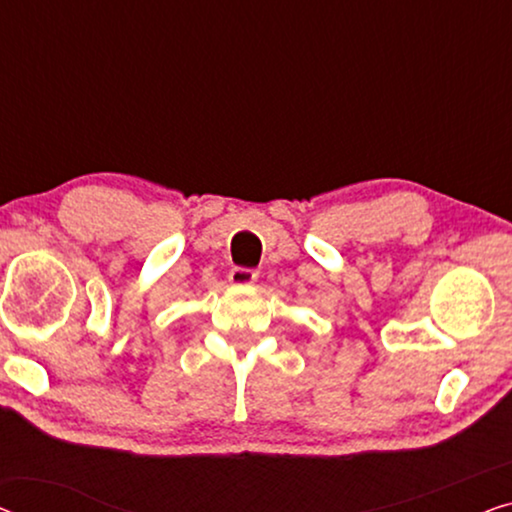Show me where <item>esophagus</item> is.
<instances>
[{
	"label": "esophagus",
	"mask_w": 512,
	"mask_h": 512,
	"mask_svg": "<svg viewBox=\"0 0 512 512\" xmlns=\"http://www.w3.org/2000/svg\"><path fill=\"white\" fill-rule=\"evenodd\" d=\"M255 280H257V271H253V269L234 266V269L230 271V282L236 287H248V285H253Z\"/></svg>",
	"instance_id": "esophagus-1"
}]
</instances>
